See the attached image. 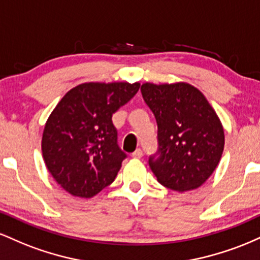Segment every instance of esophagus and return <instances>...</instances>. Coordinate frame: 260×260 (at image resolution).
<instances>
[{"label": "esophagus", "instance_id": "1", "mask_svg": "<svg viewBox=\"0 0 260 260\" xmlns=\"http://www.w3.org/2000/svg\"><path fill=\"white\" fill-rule=\"evenodd\" d=\"M132 156L136 157V159H140V157L143 156V150H142V149H140V148L137 149V150L132 154Z\"/></svg>", "mask_w": 260, "mask_h": 260}]
</instances>
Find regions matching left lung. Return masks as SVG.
Returning <instances> with one entry per match:
<instances>
[{"label": "left lung", "mask_w": 260, "mask_h": 260, "mask_svg": "<svg viewBox=\"0 0 260 260\" xmlns=\"http://www.w3.org/2000/svg\"><path fill=\"white\" fill-rule=\"evenodd\" d=\"M140 91L157 124V151L148 162L159 183L177 192L201 187L216 169L225 144L216 112L187 83H145Z\"/></svg>", "instance_id": "1"}]
</instances>
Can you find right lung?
Returning a JSON list of instances; mask_svg holds the SVG:
<instances>
[{
	"mask_svg": "<svg viewBox=\"0 0 260 260\" xmlns=\"http://www.w3.org/2000/svg\"><path fill=\"white\" fill-rule=\"evenodd\" d=\"M139 83H84L71 89L45 124L43 156L55 181L72 196L90 198L111 184L127 154L112 115Z\"/></svg>",
	"mask_w": 260,
	"mask_h": 260,
	"instance_id": "1",
	"label": "right lung"
}]
</instances>
